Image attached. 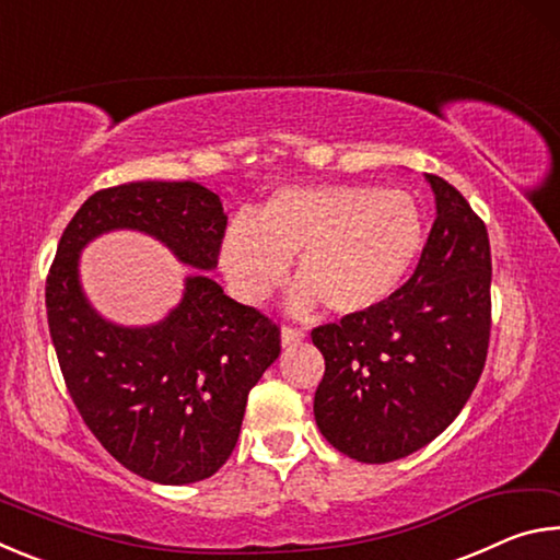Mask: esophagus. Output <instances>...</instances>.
Masks as SVG:
<instances>
[{"label":"esophagus","instance_id":"34e87169","mask_svg":"<svg viewBox=\"0 0 560 560\" xmlns=\"http://www.w3.org/2000/svg\"><path fill=\"white\" fill-rule=\"evenodd\" d=\"M303 338H306V334H303L301 328H291V326L281 328V343L283 346H299Z\"/></svg>","mask_w":560,"mask_h":560}]
</instances>
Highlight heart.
<instances>
[{"label": "heart", "instance_id": "b5f03b06", "mask_svg": "<svg viewBox=\"0 0 560 560\" xmlns=\"http://www.w3.org/2000/svg\"><path fill=\"white\" fill-rule=\"evenodd\" d=\"M422 242V210L405 189L283 187L254 220L230 222L220 257L244 301H261L289 277V259L299 257L293 314H308L324 301L330 314L353 316L400 289Z\"/></svg>", "mask_w": 560, "mask_h": 560}]
</instances>
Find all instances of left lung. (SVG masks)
<instances>
[{
    "instance_id": "8db88e82",
    "label": "left lung",
    "mask_w": 560,
    "mask_h": 560,
    "mask_svg": "<svg viewBox=\"0 0 560 560\" xmlns=\"http://www.w3.org/2000/svg\"><path fill=\"white\" fill-rule=\"evenodd\" d=\"M438 220L420 261L381 306L311 330L326 373L316 424L350 459H402L450 428L485 371L491 330L487 224L428 175Z\"/></svg>"
}]
</instances>
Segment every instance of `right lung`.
<instances>
[{"label": "right lung", "instance_id": "obj_1", "mask_svg": "<svg viewBox=\"0 0 560 560\" xmlns=\"http://www.w3.org/2000/svg\"><path fill=\"white\" fill-rule=\"evenodd\" d=\"M136 229L184 262V301L153 327L101 319L82 296L78 254L96 235ZM226 214L197 183H128L91 195L66 226L46 277V316L69 395L122 467L158 485L202 481L230 459L249 390L281 353V330L207 277Z\"/></svg>", "mask_w": 560, "mask_h": 560}]
</instances>
